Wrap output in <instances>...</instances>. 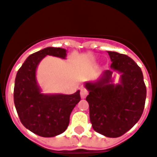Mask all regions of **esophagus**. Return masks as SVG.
<instances>
[{
  "label": "esophagus",
  "instance_id": "34e87169",
  "mask_svg": "<svg viewBox=\"0 0 157 157\" xmlns=\"http://www.w3.org/2000/svg\"><path fill=\"white\" fill-rule=\"evenodd\" d=\"M88 94H89V92H88V90H87L86 89H84V88L81 89L80 95H81V98H82V99H84V98L88 95Z\"/></svg>",
  "mask_w": 157,
  "mask_h": 157
}]
</instances>
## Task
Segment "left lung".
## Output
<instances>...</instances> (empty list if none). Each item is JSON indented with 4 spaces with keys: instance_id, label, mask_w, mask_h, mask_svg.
<instances>
[{
    "instance_id": "8db88e82",
    "label": "left lung",
    "mask_w": 157,
    "mask_h": 157,
    "mask_svg": "<svg viewBox=\"0 0 157 157\" xmlns=\"http://www.w3.org/2000/svg\"><path fill=\"white\" fill-rule=\"evenodd\" d=\"M112 63L95 83H85L90 118L96 132L110 138L123 136L141 117L146 98L142 71L132 58L116 52H108ZM114 71L121 74V83L114 85Z\"/></svg>"
}]
</instances>
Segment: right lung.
<instances>
[{"label": "right lung", "instance_id": "obj_1", "mask_svg": "<svg viewBox=\"0 0 157 157\" xmlns=\"http://www.w3.org/2000/svg\"><path fill=\"white\" fill-rule=\"evenodd\" d=\"M66 50L52 48L31 54L19 68L15 79L14 104L21 124L42 137H53L64 132L80 91L73 94H44L36 83L37 65L47 55L65 58Z\"/></svg>", "mask_w": 157, "mask_h": 157}]
</instances>
